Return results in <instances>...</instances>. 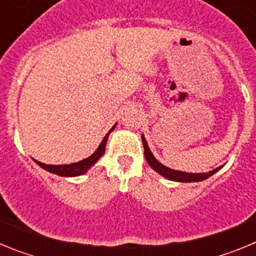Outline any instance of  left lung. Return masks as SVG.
<instances>
[{"instance_id": "1", "label": "left lung", "mask_w": 256, "mask_h": 256, "mask_svg": "<svg viewBox=\"0 0 256 256\" xmlns=\"http://www.w3.org/2000/svg\"><path fill=\"white\" fill-rule=\"evenodd\" d=\"M142 144H144V158L148 160V165L154 170H156L159 174H162V177L168 178L170 180H176V182H200V180H204L206 178H209L210 176L218 172L222 166L214 169V170H210L209 173H184V172L180 170H173V169L165 166V165L160 164L158 160L154 158V155L151 154L150 148L148 146V142L144 140V134H142Z\"/></svg>"}]
</instances>
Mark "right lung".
Masks as SVG:
<instances>
[{"label":"right lung","instance_id":"obj_1","mask_svg":"<svg viewBox=\"0 0 256 256\" xmlns=\"http://www.w3.org/2000/svg\"><path fill=\"white\" fill-rule=\"evenodd\" d=\"M115 126H116V124H114V126H112V130L108 132V134L104 137L102 142H101L100 146L97 148V150L94 151L90 158L82 160V162H73V164H64V165H48V164H44V162H37V160H36V162H37L40 166H42L44 169H46V170L51 172V173L54 174H58V176H61V177H76V176H82V174H84L86 172L91 168L92 165H94V162H96L97 160L100 159L101 156L104 155L108 137V134L114 130Z\"/></svg>","mask_w":256,"mask_h":256}]
</instances>
